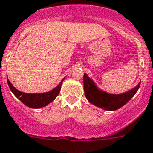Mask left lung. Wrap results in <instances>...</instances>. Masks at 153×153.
I'll use <instances>...</instances> for the list:
<instances>
[{
	"instance_id": "left-lung-1",
	"label": "left lung",
	"mask_w": 153,
	"mask_h": 153,
	"mask_svg": "<svg viewBox=\"0 0 153 153\" xmlns=\"http://www.w3.org/2000/svg\"><path fill=\"white\" fill-rule=\"evenodd\" d=\"M83 85L85 95L89 102L105 110L114 111L123 106L133 98L140 87V82H139L136 87L126 93L114 94L101 91L93 80H91L85 73L83 76Z\"/></svg>"
}]
</instances>
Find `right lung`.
I'll use <instances>...</instances> for the list:
<instances>
[{
	"mask_svg": "<svg viewBox=\"0 0 153 153\" xmlns=\"http://www.w3.org/2000/svg\"><path fill=\"white\" fill-rule=\"evenodd\" d=\"M64 79H62V81L60 82V83L55 88L51 90V91L40 94L23 93L21 91H18L16 88H15L8 79H7V82H8V86H9V88H10L13 94L16 98H19L25 105H27L30 108H33V109H39L41 107L46 106L49 103H51V102L55 100V98L59 94L61 85H62Z\"/></svg>",
	"mask_w": 153,
	"mask_h": 153,
	"instance_id": "right-lung-1",
	"label": "right lung"
}]
</instances>
